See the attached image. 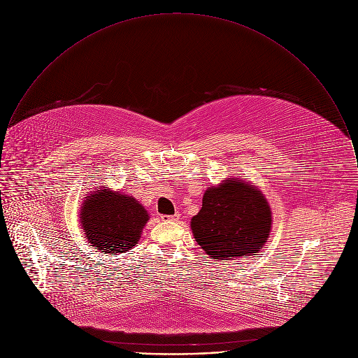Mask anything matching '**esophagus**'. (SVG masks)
Here are the masks:
<instances>
[{
	"mask_svg": "<svg viewBox=\"0 0 358 358\" xmlns=\"http://www.w3.org/2000/svg\"><path fill=\"white\" fill-rule=\"evenodd\" d=\"M179 216H180V215L176 212L175 215H162L161 219H162V220H173V222H175V220L179 219Z\"/></svg>",
	"mask_w": 358,
	"mask_h": 358,
	"instance_id": "34e87169",
	"label": "esophagus"
}]
</instances>
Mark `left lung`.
Returning <instances> with one entry per match:
<instances>
[{
	"label": "left lung",
	"mask_w": 358,
	"mask_h": 358,
	"mask_svg": "<svg viewBox=\"0 0 358 358\" xmlns=\"http://www.w3.org/2000/svg\"><path fill=\"white\" fill-rule=\"evenodd\" d=\"M190 226L210 259L231 260L260 251L271 230V210L256 186L229 178L206 189Z\"/></svg>",
	"instance_id": "1"
}]
</instances>
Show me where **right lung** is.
Segmentation results:
<instances>
[{
	"label": "right lung",
	"instance_id": "obj_1",
	"mask_svg": "<svg viewBox=\"0 0 358 358\" xmlns=\"http://www.w3.org/2000/svg\"><path fill=\"white\" fill-rule=\"evenodd\" d=\"M80 222L91 247L106 254H122L139 241L149 213L132 196L101 189L85 197Z\"/></svg>",
	"mask_w": 358,
	"mask_h": 358
}]
</instances>
